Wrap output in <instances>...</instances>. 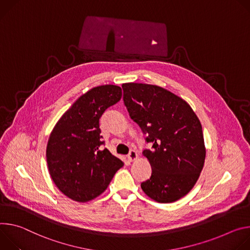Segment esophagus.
<instances>
[{"mask_svg":"<svg viewBox=\"0 0 250 250\" xmlns=\"http://www.w3.org/2000/svg\"><path fill=\"white\" fill-rule=\"evenodd\" d=\"M127 158H128V160H129L130 162H133V161H135V160L138 159V154H137L136 151L132 150V151H130V153L128 154Z\"/></svg>","mask_w":250,"mask_h":250,"instance_id":"1","label":"esophagus"}]
</instances>
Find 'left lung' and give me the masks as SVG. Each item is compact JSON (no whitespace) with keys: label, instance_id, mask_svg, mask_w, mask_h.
<instances>
[{"label":"left lung","instance_id":"8db88e82","mask_svg":"<svg viewBox=\"0 0 250 250\" xmlns=\"http://www.w3.org/2000/svg\"><path fill=\"white\" fill-rule=\"evenodd\" d=\"M124 103L140 126L151 150H144L152 174L141 184L152 200L168 204L184 198L196 185L206 160L200 119L187 101L158 85L123 83Z\"/></svg>","mask_w":250,"mask_h":250}]
</instances>
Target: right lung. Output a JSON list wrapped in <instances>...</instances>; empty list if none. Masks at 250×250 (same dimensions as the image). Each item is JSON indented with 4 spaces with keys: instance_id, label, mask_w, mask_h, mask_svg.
<instances>
[{
    "instance_id": "add662e5",
    "label": "right lung",
    "mask_w": 250,
    "mask_h": 250,
    "mask_svg": "<svg viewBox=\"0 0 250 250\" xmlns=\"http://www.w3.org/2000/svg\"><path fill=\"white\" fill-rule=\"evenodd\" d=\"M122 97L121 87L100 85L82 94L60 118L46 146L49 175L69 199L86 203L107 188L124 163L102 149L99 119Z\"/></svg>"
}]
</instances>
